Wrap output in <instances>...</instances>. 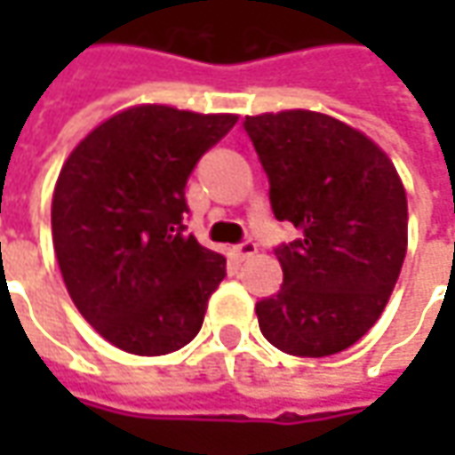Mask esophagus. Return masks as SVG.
Segmentation results:
<instances>
[{"instance_id": "1", "label": "esophagus", "mask_w": 455, "mask_h": 455, "mask_svg": "<svg viewBox=\"0 0 455 455\" xmlns=\"http://www.w3.org/2000/svg\"><path fill=\"white\" fill-rule=\"evenodd\" d=\"M233 253H235L237 260H245V258H251V255L258 253V245H255L253 240H243V243L233 245Z\"/></svg>"}]
</instances>
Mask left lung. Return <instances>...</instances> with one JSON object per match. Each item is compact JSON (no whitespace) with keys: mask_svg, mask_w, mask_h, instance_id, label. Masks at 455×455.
I'll use <instances>...</instances> for the list:
<instances>
[{"mask_svg":"<svg viewBox=\"0 0 455 455\" xmlns=\"http://www.w3.org/2000/svg\"><path fill=\"white\" fill-rule=\"evenodd\" d=\"M275 220L301 230L273 248L281 291L255 304L286 355L329 357L362 339L393 293L408 248V200L387 154L314 111L245 116Z\"/></svg>","mask_w":455,"mask_h":455,"instance_id":"obj_1","label":"left lung"}]
</instances>
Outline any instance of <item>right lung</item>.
Wrapping results in <instances>:
<instances>
[{
  "label": "right lung",
  "instance_id": "right-lung-1",
  "mask_svg": "<svg viewBox=\"0 0 455 455\" xmlns=\"http://www.w3.org/2000/svg\"><path fill=\"white\" fill-rule=\"evenodd\" d=\"M237 116L121 111L80 141L52 195V243L83 319L124 352L182 349L225 278V255L187 235L184 187Z\"/></svg>",
  "mask_w": 455,
  "mask_h": 455
}]
</instances>
